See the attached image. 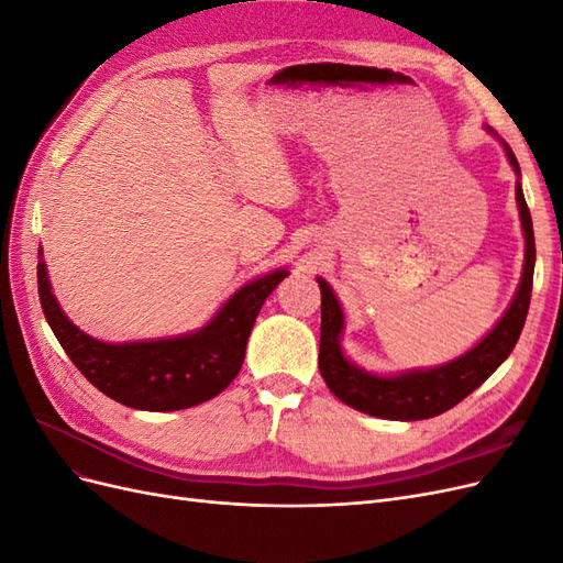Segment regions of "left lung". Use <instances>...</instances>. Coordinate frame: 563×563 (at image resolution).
Instances as JSON below:
<instances>
[{"label":"left lung","mask_w":563,"mask_h":563,"mask_svg":"<svg viewBox=\"0 0 563 563\" xmlns=\"http://www.w3.org/2000/svg\"><path fill=\"white\" fill-rule=\"evenodd\" d=\"M493 131V129H488ZM505 155L519 176V162L515 152L505 141ZM517 207L521 218V230L526 240L523 272L521 284L517 288L515 300L509 302L503 319L488 331V335L476 343L470 352L457 356L455 362L441 364L428 371H406L399 376H373L364 368L347 362V356L340 350V333H343L345 319L340 302L333 296V288L321 277V335H319V371L323 383L329 385L333 395L356 408V411L387 418V420H424L449 411L457 401L479 387L493 371H496L509 352L515 350L521 335L523 321L531 305L533 288V267H536V236L531 211L526 207L521 185L517 180Z\"/></svg>","instance_id":"1"}]
</instances>
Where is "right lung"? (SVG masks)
Segmentation results:
<instances>
[{"label":"right lung","mask_w":563,"mask_h":563,"mask_svg":"<svg viewBox=\"0 0 563 563\" xmlns=\"http://www.w3.org/2000/svg\"><path fill=\"white\" fill-rule=\"evenodd\" d=\"M286 275V269H275L249 282L195 333L112 345L79 331L65 317L51 294L42 249L37 263L42 310L65 354L103 395L139 411H180L220 395L244 364L246 340L265 298Z\"/></svg>","instance_id":"add662e5"}]
</instances>
